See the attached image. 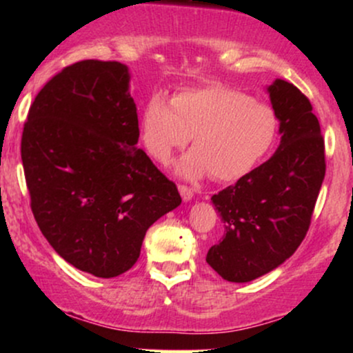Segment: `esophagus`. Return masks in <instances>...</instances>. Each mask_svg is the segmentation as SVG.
Listing matches in <instances>:
<instances>
[{"label": "esophagus", "mask_w": 353, "mask_h": 353, "mask_svg": "<svg viewBox=\"0 0 353 353\" xmlns=\"http://www.w3.org/2000/svg\"><path fill=\"white\" fill-rule=\"evenodd\" d=\"M179 192H181V197L184 201H190V199H192V196H194L192 189L188 188V185H184V184H179Z\"/></svg>", "instance_id": "esophagus-1"}]
</instances>
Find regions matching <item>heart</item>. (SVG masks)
<instances>
[{"label": "heart", "instance_id": "1", "mask_svg": "<svg viewBox=\"0 0 353 353\" xmlns=\"http://www.w3.org/2000/svg\"><path fill=\"white\" fill-rule=\"evenodd\" d=\"M277 129L269 104L224 84L185 89L171 103L154 94L141 116L145 149L161 164H168L192 136L194 149L179 164V172L189 179L209 172L216 181L245 176L272 149Z\"/></svg>", "mask_w": 353, "mask_h": 353}]
</instances>
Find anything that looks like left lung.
<instances>
[{"label": "left lung", "mask_w": 353, "mask_h": 353, "mask_svg": "<svg viewBox=\"0 0 353 353\" xmlns=\"http://www.w3.org/2000/svg\"><path fill=\"white\" fill-rule=\"evenodd\" d=\"M269 94L281 121V145L264 164L212 196L224 237L205 261L229 282L254 281L297 250L325 176V143L310 101L282 79L269 86Z\"/></svg>", "instance_id": "1"}]
</instances>
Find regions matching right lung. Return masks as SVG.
<instances>
[{
  "label": "right lung",
  "instance_id": "add662e5",
  "mask_svg": "<svg viewBox=\"0 0 353 353\" xmlns=\"http://www.w3.org/2000/svg\"><path fill=\"white\" fill-rule=\"evenodd\" d=\"M137 139L129 72L117 61L61 70L24 123L21 161L38 228L64 261L96 277L131 269L145 230L182 201Z\"/></svg>",
  "mask_w": 353,
  "mask_h": 353
}]
</instances>
